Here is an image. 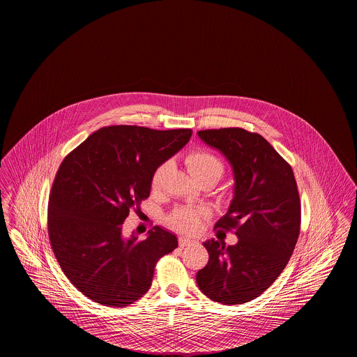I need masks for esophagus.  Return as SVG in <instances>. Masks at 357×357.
<instances>
[{
	"label": "esophagus",
	"instance_id": "obj_1",
	"mask_svg": "<svg viewBox=\"0 0 357 357\" xmlns=\"http://www.w3.org/2000/svg\"><path fill=\"white\" fill-rule=\"evenodd\" d=\"M192 243H193V241L190 238H187V236H180L178 238V245L180 247H187V245Z\"/></svg>",
	"mask_w": 357,
	"mask_h": 357
}]
</instances>
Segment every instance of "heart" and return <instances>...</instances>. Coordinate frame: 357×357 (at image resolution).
Instances as JSON below:
<instances>
[{"label":"heart","instance_id":"b5f03b06","mask_svg":"<svg viewBox=\"0 0 357 357\" xmlns=\"http://www.w3.org/2000/svg\"><path fill=\"white\" fill-rule=\"evenodd\" d=\"M185 164L192 176L197 181L212 180L216 183L225 174V165L220 161V158L209 151H202V149L189 151L185 157ZM168 168H169V164L164 162L153 172L151 180V189L160 188L168 172ZM203 216H204V211L202 209H192L187 206H181L170 213L168 222L174 229L187 232V234H193L199 229Z\"/></svg>","mask_w":357,"mask_h":357}]
</instances>
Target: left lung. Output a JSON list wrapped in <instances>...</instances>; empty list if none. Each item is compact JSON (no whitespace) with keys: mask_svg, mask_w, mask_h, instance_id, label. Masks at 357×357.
Wrapping results in <instances>:
<instances>
[{"mask_svg":"<svg viewBox=\"0 0 357 357\" xmlns=\"http://www.w3.org/2000/svg\"><path fill=\"white\" fill-rule=\"evenodd\" d=\"M234 170V199L215 225L234 229L238 243L206 241L209 261L196 274L208 298L241 305L259 297L289 262L301 228V203L291 167L262 135L241 128L200 130Z\"/></svg>","mask_w":357,"mask_h":357,"instance_id":"1","label":"left lung"}]
</instances>
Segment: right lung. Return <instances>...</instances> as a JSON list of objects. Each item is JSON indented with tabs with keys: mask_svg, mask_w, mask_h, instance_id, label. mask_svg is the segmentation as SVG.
Returning <instances> with one entry per match:
<instances>
[{
	"mask_svg": "<svg viewBox=\"0 0 357 357\" xmlns=\"http://www.w3.org/2000/svg\"><path fill=\"white\" fill-rule=\"evenodd\" d=\"M190 135V129L107 126L63 160L50 195L48 235L63 273L90 300L114 307L139 300L157 261L178 245L157 225L144 241L125 239L122 225L149 197L153 172Z\"/></svg>",
	"mask_w": 357,
	"mask_h": 357,
	"instance_id": "1",
	"label": "right lung"
}]
</instances>
